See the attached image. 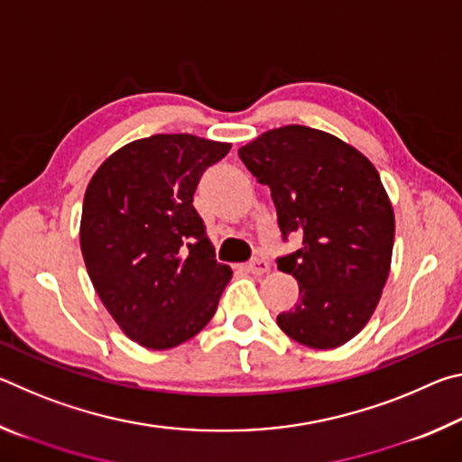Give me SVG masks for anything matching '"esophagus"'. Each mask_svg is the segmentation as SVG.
<instances>
[{
    "label": "esophagus",
    "instance_id": "1",
    "mask_svg": "<svg viewBox=\"0 0 462 462\" xmlns=\"http://www.w3.org/2000/svg\"><path fill=\"white\" fill-rule=\"evenodd\" d=\"M245 269L253 275H264V273L271 271V263L267 259H254L245 264Z\"/></svg>",
    "mask_w": 462,
    "mask_h": 462
}]
</instances>
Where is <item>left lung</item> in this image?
I'll return each mask as SVG.
<instances>
[{"instance_id": "1", "label": "left lung", "mask_w": 462, "mask_h": 462, "mask_svg": "<svg viewBox=\"0 0 462 462\" xmlns=\"http://www.w3.org/2000/svg\"><path fill=\"white\" fill-rule=\"evenodd\" d=\"M238 156L269 185L283 236H301L277 264L300 285L279 328L311 348L342 346L371 319L391 269L395 216L377 169L353 144L300 124L263 132Z\"/></svg>"}]
</instances>
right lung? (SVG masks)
Here are the masks:
<instances>
[{"label":"right lung","mask_w":462,"mask_h":462,"mask_svg":"<svg viewBox=\"0 0 462 462\" xmlns=\"http://www.w3.org/2000/svg\"><path fill=\"white\" fill-rule=\"evenodd\" d=\"M230 146L154 134L118 148L91 177L79 226L85 267L109 316L140 346L193 338L232 279L193 208L203 171Z\"/></svg>","instance_id":"add662e5"}]
</instances>
